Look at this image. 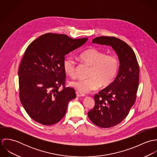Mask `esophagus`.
I'll return each instance as SVG.
<instances>
[{"instance_id": "esophagus-1", "label": "esophagus", "mask_w": 157, "mask_h": 157, "mask_svg": "<svg viewBox=\"0 0 157 157\" xmlns=\"http://www.w3.org/2000/svg\"><path fill=\"white\" fill-rule=\"evenodd\" d=\"M76 96L77 97H84V96H85V95L84 94H83V93L76 92Z\"/></svg>"}]
</instances>
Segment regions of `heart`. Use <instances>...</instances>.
Masks as SVG:
<instances>
[{
  "instance_id": "obj_1",
  "label": "heart",
  "mask_w": 157,
  "mask_h": 157,
  "mask_svg": "<svg viewBox=\"0 0 157 157\" xmlns=\"http://www.w3.org/2000/svg\"><path fill=\"white\" fill-rule=\"evenodd\" d=\"M80 60L90 66L85 79H78L70 82V85L83 93L97 90L109 85L114 80L120 67L118 57L115 54H106L95 48L86 49L79 55ZM63 69L70 77L76 75V62L72 57H66L63 62Z\"/></svg>"
}]
</instances>
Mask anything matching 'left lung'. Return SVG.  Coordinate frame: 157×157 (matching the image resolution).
Instances as JSON below:
<instances>
[{
    "label": "left lung",
    "mask_w": 157,
    "mask_h": 157,
    "mask_svg": "<svg viewBox=\"0 0 157 157\" xmlns=\"http://www.w3.org/2000/svg\"><path fill=\"white\" fill-rule=\"evenodd\" d=\"M92 43L112 46L120 61L115 79L94 95L95 106L88 113L90 120L96 126L108 128L121 123L134 105L139 84L140 67L133 49L121 39L101 36L94 38Z\"/></svg>",
    "instance_id": "obj_1"
}]
</instances>
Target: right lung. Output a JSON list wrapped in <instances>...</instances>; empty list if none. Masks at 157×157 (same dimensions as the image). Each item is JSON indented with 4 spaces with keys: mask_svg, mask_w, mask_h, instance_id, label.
<instances>
[{
    "mask_svg": "<svg viewBox=\"0 0 157 157\" xmlns=\"http://www.w3.org/2000/svg\"><path fill=\"white\" fill-rule=\"evenodd\" d=\"M87 40L46 33L26 48L18 71L19 97L25 110L34 121L49 126L65 116L68 102L76 95L75 90L65 86L63 62L65 55Z\"/></svg>",
    "mask_w": 157,
    "mask_h": 157,
    "instance_id": "obj_1",
    "label": "right lung"
}]
</instances>
